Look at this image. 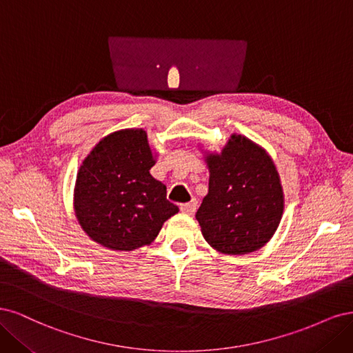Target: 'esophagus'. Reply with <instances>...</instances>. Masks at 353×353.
Returning a JSON list of instances; mask_svg holds the SVG:
<instances>
[{
	"label": "esophagus",
	"instance_id": "obj_1",
	"mask_svg": "<svg viewBox=\"0 0 353 353\" xmlns=\"http://www.w3.org/2000/svg\"><path fill=\"white\" fill-rule=\"evenodd\" d=\"M196 207H198V201H196V199H192L190 202L181 203V205H180V211L185 212V214H193V212L196 211Z\"/></svg>",
	"mask_w": 353,
	"mask_h": 353
}]
</instances>
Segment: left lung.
Returning <instances> with one entry per match:
<instances>
[{
    "label": "left lung",
    "mask_w": 353,
    "mask_h": 353,
    "mask_svg": "<svg viewBox=\"0 0 353 353\" xmlns=\"http://www.w3.org/2000/svg\"><path fill=\"white\" fill-rule=\"evenodd\" d=\"M208 195L196 212L205 241L221 254L263 248L281 220L284 196L274 163L263 148L232 134L221 154L205 157Z\"/></svg>",
    "instance_id": "left-lung-1"
}]
</instances>
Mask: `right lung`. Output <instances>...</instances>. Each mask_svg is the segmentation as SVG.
<instances>
[{"label": "right lung", "instance_id": "1", "mask_svg": "<svg viewBox=\"0 0 353 353\" xmlns=\"http://www.w3.org/2000/svg\"><path fill=\"white\" fill-rule=\"evenodd\" d=\"M154 164L143 129L111 133L90 151L77 173L74 212L92 241L112 251H133L150 245L179 212L165 185L150 174Z\"/></svg>", "mask_w": 353, "mask_h": 353}]
</instances>
